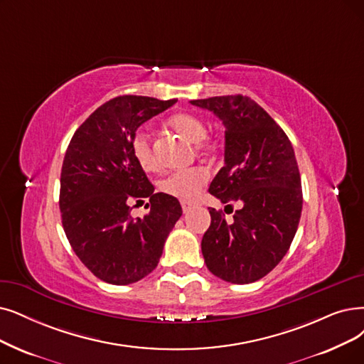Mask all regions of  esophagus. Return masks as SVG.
Here are the masks:
<instances>
[{"mask_svg":"<svg viewBox=\"0 0 364 364\" xmlns=\"http://www.w3.org/2000/svg\"><path fill=\"white\" fill-rule=\"evenodd\" d=\"M181 205H182V210H183V213L191 212L194 208H197V203H193V201H182Z\"/></svg>","mask_w":364,"mask_h":364,"instance_id":"esophagus-1","label":"esophagus"}]
</instances>
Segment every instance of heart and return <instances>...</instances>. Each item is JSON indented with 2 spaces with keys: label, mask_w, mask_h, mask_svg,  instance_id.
<instances>
[{
  "label": "heart",
  "mask_w": 364,
  "mask_h": 364,
  "mask_svg": "<svg viewBox=\"0 0 364 364\" xmlns=\"http://www.w3.org/2000/svg\"><path fill=\"white\" fill-rule=\"evenodd\" d=\"M168 125L185 139L197 143L200 151H208L212 148L210 143L206 141L205 139L206 125L200 118H197L196 114L178 113L168 119ZM129 146H132V154L137 161V164L143 170L152 171L158 168V163L154 155L152 143L148 132H144L143 128L136 129ZM208 181H209L208 170L201 167H191V168L171 171L161 182H159V188H161L163 193L186 201V200H194L203 190V186L208 183Z\"/></svg>",
  "instance_id": "heart-1"
}]
</instances>
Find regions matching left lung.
<instances>
[{
  "mask_svg": "<svg viewBox=\"0 0 364 364\" xmlns=\"http://www.w3.org/2000/svg\"><path fill=\"white\" fill-rule=\"evenodd\" d=\"M213 112L225 127L224 167L209 193L240 209L228 224L209 208L201 240L208 269L227 282L251 284L272 272L289 250L301 215V181L291 141L254 100L224 95L190 101Z\"/></svg>",
  "mask_w": 364,
  "mask_h": 364,
  "instance_id": "1",
  "label": "left lung"
}]
</instances>
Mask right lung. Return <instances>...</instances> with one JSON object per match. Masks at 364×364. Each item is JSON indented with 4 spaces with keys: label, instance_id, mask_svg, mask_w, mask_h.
I'll list each match as a JSON object with an SVG mask.
<instances>
[{
    "label": "right lung",
    "instance_id": "add662e5",
    "mask_svg": "<svg viewBox=\"0 0 364 364\" xmlns=\"http://www.w3.org/2000/svg\"><path fill=\"white\" fill-rule=\"evenodd\" d=\"M174 103L140 95L112 98L76 129L67 148L60 191L63 227L79 259L107 284L128 285L149 274L182 215L178 198L154 193L129 146L143 122ZM144 198L151 210L134 220L131 205Z\"/></svg>",
    "mask_w": 364,
    "mask_h": 364
}]
</instances>
